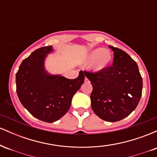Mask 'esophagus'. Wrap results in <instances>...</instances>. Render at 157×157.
<instances>
[{
	"instance_id": "esophagus-1",
	"label": "esophagus",
	"mask_w": 157,
	"mask_h": 157,
	"mask_svg": "<svg viewBox=\"0 0 157 157\" xmlns=\"http://www.w3.org/2000/svg\"><path fill=\"white\" fill-rule=\"evenodd\" d=\"M85 82H89V79L87 77H85Z\"/></svg>"
}]
</instances>
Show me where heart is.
I'll list each match as a JSON object with an SVG mask.
<instances>
[{"label":"heart","instance_id":"heart-1","mask_svg":"<svg viewBox=\"0 0 157 157\" xmlns=\"http://www.w3.org/2000/svg\"><path fill=\"white\" fill-rule=\"evenodd\" d=\"M112 61V55L109 50L103 48H97L91 51L86 57L85 63L93 64L94 71H101L109 66Z\"/></svg>","mask_w":157,"mask_h":157}]
</instances>
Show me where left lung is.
I'll list each match as a JSON object with an SVG mask.
<instances>
[{"mask_svg":"<svg viewBox=\"0 0 157 157\" xmlns=\"http://www.w3.org/2000/svg\"><path fill=\"white\" fill-rule=\"evenodd\" d=\"M113 51V66L101 71H84L91 81V108L100 119L117 122L128 116L142 96V78L136 63L126 52L109 46Z\"/></svg>","mask_w":157,"mask_h":157,"instance_id":"8db88e82","label":"left lung"}]
</instances>
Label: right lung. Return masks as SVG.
Instances as JSON below:
<instances>
[{"mask_svg":"<svg viewBox=\"0 0 157 157\" xmlns=\"http://www.w3.org/2000/svg\"><path fill=\"white\" fill-rule=\"evenodd\" d=\"M52 51L51 46L35 50L23 60L16 74L20 101L32 116L46 122L57 121L66 114L85 79L82 71L72 80L46 73L44 59Z\"/></svg>","mask_w":157,"mask_h":157,"instance_id":"right-lung-1","label":"right lung"}]
</instances>
